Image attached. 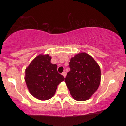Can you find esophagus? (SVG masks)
<instances>
[{"mask_svg":"<svg viewBox=\"0 0 126 126\" xmlns=\"http://www.w3.org/2000/svg\"><path fill=\"white\" fill-rule=\"evenodd\" d=\"M62 75H63V76H64V78H65V77H66V72H63V73H62Z\"/></svg>","mask_w":126,"mask_h":126,"instance_id":"1","label":"esophagus"}]
</instances>
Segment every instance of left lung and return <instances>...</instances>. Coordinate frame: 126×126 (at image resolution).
<instances>
[{
    "mask_svg": "<svg viewBox=\"0 0 126 126\" xmlns=\"http://www.w3.org/2000/svg\"><path fill=\"white\" fill-rule=\"evenodd\" d=\"M70 70L65 82L75 100L89 99L100 85V67L92 57L86 53H80L70 59Z\"/></svg>",
    "mask_w": 126,
    "mask_h": 126,
    "instance_id": "obj_1",
    "label": "left lung"
}]
</instances>
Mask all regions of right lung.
I'll return each mask as SVG.
<instances>
[{
	"instance_id": "1",
	"label": "right lung",
	"mask_w": 126,
	"mask_h": 126,
	"mask_svg": "<svg viewBox=\"0 0 126 126\" xmlns=\"http://www.w3.org/2000/svg\"><path fill=\"white\" fill-rule=\"evenodd\" d=\"M49 54H39L25 69V80L29 92L39 100L50 99L56 93L57 86L64 80L57 72L56 64L51 63Z\"/></svg>"
}]
</instances>
